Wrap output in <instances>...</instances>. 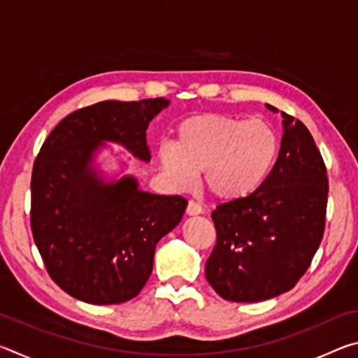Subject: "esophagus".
I'll list each match as a JSON object with an SVG mask.
<instances>
[{"label":"esophagus","instance_id":"obj_1","mask_svg":"<svg viewBox=\"0 0 358 358\" xmlns=\"http://www.w3.org/2000/svg\"><path fill=\"white\" fill-rule=\"evenodd\" d=\"M203 213V208L201 203L194 202V201H189L187 202V207H186V215L189 216H197V215H202Z\"/></svg>","mask_w":358,"mask_h":358}]
</instances>
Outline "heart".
Instances as JSON below:
<instances>
[{
  "mask_svg": "<svg viewBox=\"0 0 358 358\" xmlns=\"http://www.w3.org/2000/svg\"><path fill=\"white\" fill-rule=\"evenodd\" d=\"M157 156L175 189L191 191L203 172L211 196L241 202L268 181L280 156V137L259 118L196 113L180 121L175 143H161Z\"/></svg>",
  "mask_w": 358,
  "mask_h": 358,
  "instance_id": "heart-1",
  "label": "heart"
}]
</instances>
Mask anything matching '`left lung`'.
<instances>
[{
	"label": "left lung",
	"instance_id": "obj_1",
	"mask_svg": "<svg viewBox=\"0 0 358 358\" xmlns=\"http://www.w3.org/2000/svg\"><path fill=\"white\" fill-rule=\"evenodd\" d=\"M281 117L280 156L268 181L252 197L221 203L211 213L216 245L205 276L224 300L256 303L287 292L322 240L329 196L324 159L306 126L284 112Z\"/></svg>",
	"mask_w": 358,
	"mask_h": 358
}]
</instances>
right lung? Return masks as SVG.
I'll use <instances>...</instances> for the list:
<instances>
[{"instance_id": "obj_1", "label": "right lung", "mask_w": 358, "mask_h": 358, "mask_svg": "<svg viewBox=\"0 0 358 358\" xmlns=\"http://www.w3.org/2000/svg\"><path fill=\"white\" fill-rule=\"evenodd\" d=\"M171 101H102L59 121L34 161L31 230L53 281L92 305H118L141 292L157 241L178 226L181 196L142 191L132 175L107 180L96 156L118 143L151 159L147 129Z\"/></svg>"}]
</instances>
